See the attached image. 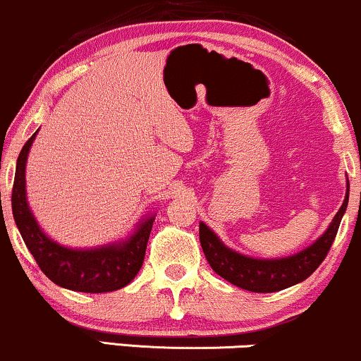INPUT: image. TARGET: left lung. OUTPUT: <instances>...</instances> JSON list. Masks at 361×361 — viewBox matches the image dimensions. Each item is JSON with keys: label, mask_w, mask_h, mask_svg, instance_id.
<instances>
[{"label": "left lung", "mask_w": 361, "mask_h": 361, "mask_svg": "<svg viewBox=\"0 0 361 361\" xmlns=\"http://www.w3.org/2000/svg\"><path fill=\"white\" fill-rule=\"evenodd\" d=\"M348 197L350 183L346 181L343 205L333 216L323 235L316 238L306 249L288 257L257 259L240 254L225 245L214 230L203 222H200V244L208 264L225 281L252 293H276L307 279L323 262L340 228L341 219L348 207Z\"/></svg>", "instance_id": "8db88e82"}]
</instances>
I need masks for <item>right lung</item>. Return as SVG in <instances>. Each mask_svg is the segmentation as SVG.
<instances>
[{
	"instance_id": "1",
	"label": "right lung",
	"mask_w": 361,
	"mask_h": 361,
	"mask_svg": "<svg viewBox=\"0 0 361 361\" xmlns=\"http://www.w3.org/2000/svg\"><path fill=\"white\" fill-rule=\"evenodd\" d=\"M38 133V131H37ZM37 133L25 142L18 156L11 193L13 219L23 242L43 274L56 286L79 293H111L128 286L142 266L154 215L139 220L126 238L109 244L75 249L59 244L43 232L27 198V161Z\"/></svg>"
}]
</instances>
